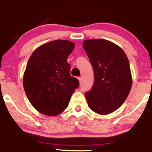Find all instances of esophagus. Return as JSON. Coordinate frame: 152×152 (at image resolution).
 Instances as JSON below:
<instances>
[{
  "instance_id": "esophagus-1",
  "label": "esophagus",
  "mask_w": 152,
  "mask_h": 152,
  "mask_svg": "<svg viewBox=\"0 0 152 152\" xmlns=\"http://www.w3.org/2000/svg\"><path fill=\"white\" fill-rule=\"evenodd\" d=\"M78 80H79V82H80V84H82V78L81 77H78Z\"/></svg>"
}]
</instances>
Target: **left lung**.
Returning a JSON list of instances; mask_svg holds the SVG:
<instances>
[{
  "instance_id": "left-lung-1",
  "label": "left lung",
  "mask_w": 152,
  "mask_h": 152,
  "mask_svg": "<svg viewBox=\"0 0 152 152\" xmlns=\"http://www.w3.org/2000/svg\"><path fill=\"white\" fill-rule=\"evenodd\" d=\"M83 48L94 71V84L85 93L88 106L95 113L107 115L117 110L129 94V61L121 48L105 39L85 40Z\"/></svg>"
}]
</instances>
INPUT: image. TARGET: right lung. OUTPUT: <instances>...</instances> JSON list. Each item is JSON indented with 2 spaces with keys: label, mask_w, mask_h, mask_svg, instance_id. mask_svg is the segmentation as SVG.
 I'll list each match as a JSON object with an SVG mask.
<instances>
[{
  "label": "right lung",
  "mask_w": 152,
  "mask_h": 152,
  "mask_svg": "<svg viewBox=\"0 0 152 152\" xmlns=\"http://www.w3.org/2000/svg\"><path fill=\"white\" fill-rule=\"evenodd\" d=\"M75 48L68 40H55L33 52L23 75V88L35 109L48 116L62 113L68 107L79 81L70 75L67 58Z\"/></svg>",
  "instance_id": "1"
}]
</instances>
